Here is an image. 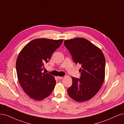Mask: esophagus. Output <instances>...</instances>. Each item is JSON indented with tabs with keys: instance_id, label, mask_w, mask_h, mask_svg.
Wrapping results in <instances>:
<instances>
[{
	"instance_id": "34e87169",
	"label": "esophagus",
	"mask_w": 124,
	"mask_h": 124,
	"mask_svg": "<svg viewBox=\"0 0 124 124\" xmlns=\"http://www.w3.org/2000/svg\"><path fill=\"white\" fill-rule=\"evenodd\" d=\"M58 77V78L59 79H60H60H63V77H60V76H58L57 77Z\"/></svg>"
}]
</instances>
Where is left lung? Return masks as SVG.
Instances as JSON below:
<instances>
[{
  "label": "left lung",
  "instance_id": "8db88e82",
  "mask_svg": "<svg viewBox=\"0 0 124 124\" xmlns=\"http://www.w3.org/2000/svg\"><path fill=\"white\" fill-rule=\"evenodd\" d=\"M74 62L81 65L80 79L73 77L67 89L69 96L78 102L89 101L97 93L105 78V58L101 50L84 38L64 41Z\"/></svg>",
  "mask_w": 124,
  "mask_h": 124
}]
</instances>
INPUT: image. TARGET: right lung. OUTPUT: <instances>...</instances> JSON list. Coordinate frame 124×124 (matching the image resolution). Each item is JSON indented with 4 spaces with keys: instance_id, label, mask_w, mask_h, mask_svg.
Here are the masks:
<instances>
[{
    "instance_id": "1",
    "label": "right lung",
    "mask_w": 124,
    "mask_h": 124,
    "mask_svg": "<svg viewBox=\"0 0 124 124\" xmlns=\"http://www.w3.org/2000/svg\"><path fill=\"white\" fill-rule=\"evenodd\" d=\"M63 41V39H36L20 51L16 62L17 78L22 89L30 98L41 101L54 90L56 83L54 77L42 73V70L44 64L48 62Z\"/></svg>"
}]
</instances>
